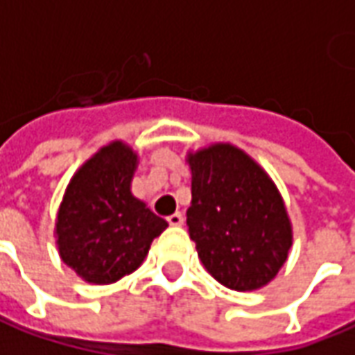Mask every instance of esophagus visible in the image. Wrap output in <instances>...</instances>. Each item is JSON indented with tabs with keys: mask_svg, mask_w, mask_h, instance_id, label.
Returning <instances> with one entry per match:
<instances>
[{
	"mask_svg": "<svg viewBox=\"0 0 355 355\" xmlns=\"http://www.w3.org/2000/svg\"><path fill=\"white\" fill-rule=\"evenodd\" d=\"M167 223H169L171 227H180L184 223V217H182V213H173V215L167 217Z\"/></svg>",
	"mask_w": 355,
	"mask_h": 355,
	"instance_id": "34e87169",
	"label": "esophagus"
}]
</instances>
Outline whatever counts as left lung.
Listing matches in <instances>:
<instances>
[{"instance_id":"1","label":"left lung","mask_w":355,"mask_h":355,"mask_svg":"<svg viewBox=\"0 0 355 355\" xmlns=\"http://www.w3.org/2000/svg\"><path fill=\"white\" fill-rule=\"evenodd\" d=\"M188 163L192 205L186 225L202 263L227 288L265 286L292 246L279 190L254 159L229 144L192 153Z\"/></svg>"}]
</instances>
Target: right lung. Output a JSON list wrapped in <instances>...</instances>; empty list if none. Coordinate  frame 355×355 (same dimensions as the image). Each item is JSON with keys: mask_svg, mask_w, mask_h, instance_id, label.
Segmentation results:
<instances>
[{"mask_svg": "<svg viewBox=\"0 0 355 355\" xmlns=\"http://www.w3.org/2000/svg\"><path fill=\"white\" fill-rule=\"evenodd\" d=\"M136 155L123 142L96 153L67 188L55 223L61 259L84 281L109 284L140 267L153 238L167 229L136 200Z\"/></svg>", "mask_w": 355, "mask_h": 355, "instance_id": "1", "label": "right lung"}]
</instances>
